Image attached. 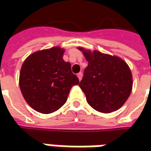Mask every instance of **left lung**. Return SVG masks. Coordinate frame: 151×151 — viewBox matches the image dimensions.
<instances>
[{
  "label": "left lung",
  "instance_id": "1",
  "mask_svg": "<svg viewBox=\"0 0 151 151\" xmlns=\"http://www.w3.org/2000/svg\"><path fill=\"white\" fill-rule=\"evenodd\" d=\"M64 53L60 47L35 52L21 68L22 94L38 113L48 114L60 109L66 102L71 87L79 84L70 64L63 60Z\"/></svg>",
  "mask_w": 151,
  "mask_h": 151
}]
</instances>
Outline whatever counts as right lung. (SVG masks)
Returning a JSON list of instances; mask_svg holds the SVG:
<instances>
[{"mask_svg":"<svg viewBox=\"0 0 151 151\" xmlns=\"http://www.w3.org/2000/svg\"><path fill=\"white\" fill-rule=\"evenodd\" d=\"M88 65L79 86L88 104L100 113L118 110L130 95L133 79L127 64L121 60H108L100 54L86 53Z\"/></svg>","mask_w":151,"mask_h":151,"instance_id":"add662e5","label":"right lung"}]
</instances>
